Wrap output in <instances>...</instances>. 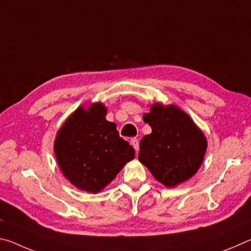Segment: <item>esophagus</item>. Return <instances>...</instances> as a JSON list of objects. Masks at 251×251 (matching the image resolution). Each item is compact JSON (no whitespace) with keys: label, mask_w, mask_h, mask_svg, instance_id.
Returning a JSON list of instances; mask_svg holds the SVG:
<instances>
[{"label":"esophagus","mask_w":251,"mask_h":251,"mask_svg":"<svg viewBox=\"0 0 251 251\" xmlns=\"http://www.w3.org/2000/svg\"><path fill=\"white\" fill-rule=\"evenodd\" d=\"M130 144H131V146L134 147V150H135V151H136V154H137V152H138V150H139V143H138V139H137V138H131V139H130Z\"/></svg>","instance_id":"1"}]
</instances>
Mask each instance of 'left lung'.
Segmentation results:
<instances>
[{"mask_svg": "<svg viewBox=\"0 0 251 251\" xmlns=\"http://www.w3.org/2000/svg\"><path fill=\"white\" fill-rule=\"evenodd\" d=\"M143 120L151 127V133L139 144V161L168 188L190 179L206 154L207 138L202 130L174 104H152Z\"/></svg>", "mask_w": 251, "mask_h": 251, "instance_id": "8db88e82", "label": "left lung"}]
</instances>
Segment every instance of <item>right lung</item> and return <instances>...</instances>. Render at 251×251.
<instances>
[{
  "instance_id": "add662e5",
  "label": "right lung",
  "mask_w": 251,
  "mask_h": 251,
  "mask_svg": "<svg viewBox=\"0 0 251 251\" xmlns=\"http://www.w3.org/2000/svg\"><path fill=\"white\" fill-rule=\"evenodd\" d=\"M106 114L101 103L79 106L55 137L59 169L83 192L100 193L135 157L134 148L120 137L115 123L106 121Z\"/></svg>"
}]
</instances>
